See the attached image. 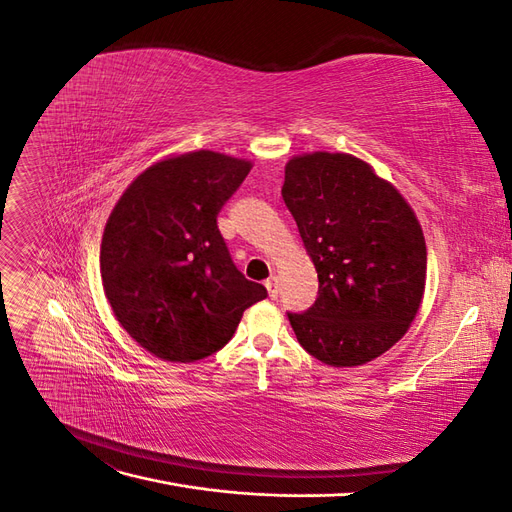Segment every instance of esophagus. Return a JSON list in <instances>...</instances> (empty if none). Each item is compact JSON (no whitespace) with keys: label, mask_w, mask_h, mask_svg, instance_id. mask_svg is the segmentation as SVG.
Segmentation results:
<instances>
[{"label":"esophagus","mask_w":512,"mask_h":512,"mask_svg":"<svg viewBox=\"0 0 512 512\" xmlns=\"http://www.w3.org/2000/svg\"><path fill=\"white\" fill-rule=\"evenodd\" d=\"M265 286H267L269 297L277 299V292H280V286H277V277H269V280L265 282Z\"/></svg>","instance_id":"esophagus-1"}]
</instances>
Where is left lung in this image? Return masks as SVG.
I'll return each instance as SVG.
<instances>
[{"label": "left lung", "mask_w": 512, "mask_h": 512, "mask_svg": "<svg viewBox=\"0 0 512 512\" xmlns=\"http://www.w3.org/2000/svg\"><path fill=\"white\" fill-rule=\"evenodd\" d=\"M284 203L318 273V299L288 314L324 365L374 361L410 329L425 292L427 247L393 183L350 153L314 151L286 164Z\"/></svg>", "instance_id": "left-lung-1"}]
</instances>
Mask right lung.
Wrapping results in <instances>:
<instances>
[{
	"label": "right lung",
	"instance_id": "add662e5",
	"mask_svg": "<svg viewBox=\"0 0 512 512\" xmlns=\"http://www.w3.org/2000/svg\"><path fill=\"white\" fill-rule=\"evenodd\" d=\"M252 162L190 151L143 170L117 200L100 245L102 286L123 329L173 363L218 352L267 297L230 258L218 213Z\"/></svg>",
	"mask_w": 512,
	"mask_h": 512
}]
</instances>
